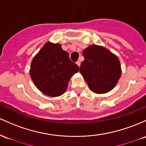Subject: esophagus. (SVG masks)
Listing matches in <instances>:
<instances>
[{"label":"esophagus","mask_w":146,"mask_h":146,"mask_svg":"<svg viewBox=\"0 0 146 146\" xmlns=\"http://www.w3.org/2000/svg\"><path fill=\"white\" fill-rule=\"evenodd\" d=\"M76 64H77V65L78 66H80V64H81V62H80V61H78V62H76Z\"/></svg>","instance_id":"esophagus-1"}]
</instances>
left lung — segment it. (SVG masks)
Here are the masks:
<instances>
[{"label": "left lung", "mask_w": 146, "mask_h": 146, "mask_svg": "<svg viewBox=\"0 0 146 146\" xmlns=\"http://www.w3.org/2000/svg\"><path fill=\"white\" fill-rule=\"evenodd\" d=\"M84 60L80 73L89 89L96 94H106L116 86L121 76L118 57L106 48L91 45L83 50Z\"/></svg>", "instance_id": "8db88e82"}]
</instances>
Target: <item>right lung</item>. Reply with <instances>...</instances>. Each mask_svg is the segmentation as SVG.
Listing matches in <instances>:
<instances>
[{
	"label": "right lung",
	"mask_w": 146,
	"mask_h": 146,
	"mask_svg": "<svg viewBox=\"0 0 146 146\" xmlns=\"http://www.w3.org/2000/svg\"><path fill=\"white\" fill-rule=\"evenodd\" d=\"M79 66L70 60L61 44L48 41L33 57L30 74L35 85L50 97L64 94L70 78L79 71Z\"/></svg>",
	"instance_id": "obj_1"
}]
</instances>
